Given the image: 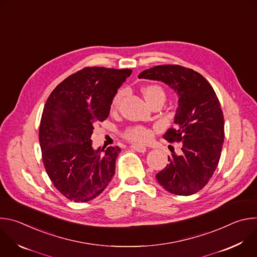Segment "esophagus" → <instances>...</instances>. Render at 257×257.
I'll use <instances>...</instances> for the list:
<instances>
[{
    "label": "esophagus",
    "instance_id": "1",
    "mask_svg": "<svg viewBox=\"0 0 257 257\" xmlns=\"http://www.w3.org/2000/svg\"><path fill=\"white\" fill-rule=\"evenodd\" d=\"M131 149L138 152V153H145L146 152L145 146H142V145H139V144H132Z\"/></svg>",
    "mask_w": 257,
    "mask_h": 257
}]
</instances>
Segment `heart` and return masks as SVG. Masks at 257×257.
<instances>
[{
  "mask_svg": "<svg viewBox=\"0 0 257 257\" xmlns=\"http://www.w3.org/2000/svg\"><path fill=\"white\" fill-rule=\"evenodd\" d=\"M142 93L143 96L145 98V100L148 101L149 104L153 103L154 101L157 100H165L166 98V93L165 90L163 89L162 86L158 85V84H149L142 88ZM124 96V90L120 89L118 90L113 99H112V109H116ZM123 137L126 138L127 140L133 141V142H138V143H142V142H146L150 138H151V132L150 130L144 127V126H132L127 128L124 132H123Z\"/></svg>",
  "mask_w": 257,
  "mask_h": 257,
  "instance_id": "heart-1",
  "label": "heart"
}]
</instances>
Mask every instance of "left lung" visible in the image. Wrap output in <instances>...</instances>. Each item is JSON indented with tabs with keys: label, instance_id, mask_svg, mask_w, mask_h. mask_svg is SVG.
I'll use <instances>...</instances> for the list:
<instances>
[{
	"label": "left lung",
	"instance_id": "8db88e82",
	"mask_svg": "<svg viewBox=\"0 0 257 257\" xmlns=\"http://www.w3.org/2000/svg\"><path fill=\"white\" fill-rule=\"evenodd\" d=\"M138 77L163 81L179 95L175 126L164 138L181 142L182 155L169 157L167 167L156 175L157 181L177 195L198 192L217 167L225 137L224 115L212 86L198 72L180 65L156 66Z\"/></svg>",
	"mask_w": 257,
	"mask_h": 257
}]
</instances>
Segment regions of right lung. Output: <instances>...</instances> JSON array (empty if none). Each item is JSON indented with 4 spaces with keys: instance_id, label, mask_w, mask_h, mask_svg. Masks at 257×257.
Listing matches in <instances>:
<instances>
[{
    "instance_id": "1",
    "label": "right lung",
    "mask_w": 257,
    "mask_h": 257,
    "mask_svg": "<svg viewBox=\"0 0 257 257\" xmlns=\"http://www.w3.org/2000/svg\"><path fill=\"white\" fill-rule=\"evenodd\" d=\"M131 73L85 67L57 85L47 99L39 131L43 162L54 186L71 201L95 198L115 174L121 149L93 151L90 138L94 126L108 117L115 93Z\"/></svg>"
}]
</instances>
